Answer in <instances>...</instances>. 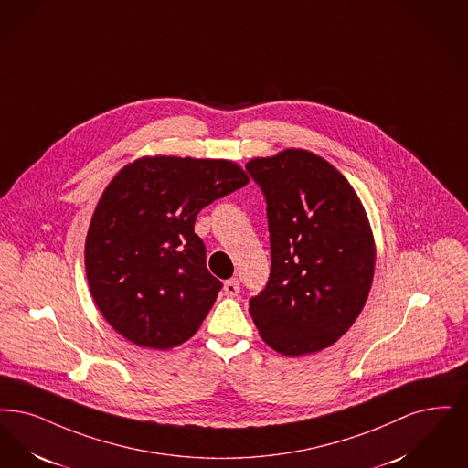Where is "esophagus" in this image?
Segmentation results:
<instances>
[{"instance_id":"esophagus-1","label":"esophagus","mask_w":468,"mask_h":468,"mask_svg":"<svg viewBox=\"0 0 468 468\" xmlns=\"http://www.w3.org/2000/svg\"><path fill=\"white\" fill-rule=\"evenodd\" d=\"M225 294L229 298H237L240 294V282L237 279H229L225 282Z\"/></svg>"}]
</instances>
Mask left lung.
Returning <instances> with one entry per match:
<instances>
[{"label":"left lung","mask_w":468,"mask_h":468,"mask_svg":"<svg viewBox=\"0 0 468 468\" xmlns=\"http://www.w3.org/2000/svg\"><path fill=\"white\" fill-rule=\"evenodd\" d=\"M245 168L266 198L271 273L249 312L282 356L315 354L343 336L373 283V231L343 174L322 156L289 148Z\"/></svg>","instance_id":"obj_1"}]
</instances>
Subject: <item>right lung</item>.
I'll use <instances>...</instances> for the list:
<instances>
[{"mask_svg":"<svg viewBox=\"0 0 468 468\" xmlns=\"http://www.w3.org/2000/svg\"><path fill=\"white\" fill-rule=\"evenodd\" d=\"M249 183L229 160L144 156L95 207L85 270L95 304L133 345L168 350L193 336L223 283L206 266L197 214Z\"/></svg>","mask_w":468,"mask_h":468,"instance_id":"obj_1","label":"right lung"}]
</instances>
